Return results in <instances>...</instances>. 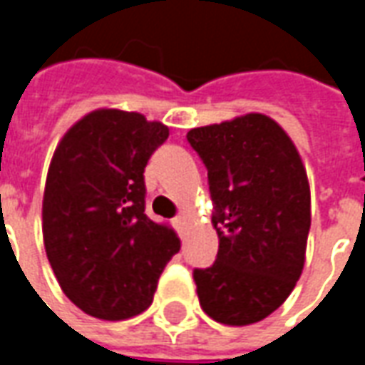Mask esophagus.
<instances>
[{
    "mask_svg": "<svg viewBox=\"0 0 365 365\" xmlns=\"http://www.w3.org/2000/svg\"><path fill=\"white\" fill-rule=\"evenodd\" d=\"M174 225L178 230H183V225H185V215H178L174 219Z\"/></svg>",
    "mask_w": 365,
    "mask_h": 365,
    "instance_id": "obj_1",
    "label": "esophagus"
}]
</instances>
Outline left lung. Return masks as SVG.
<instances>
[{
    "label": "left lung",
    "mask_w": 365,
    "mask_h": 365,
    "mask_svg": "<svg viewBox=\"0 0 365 365\" xmlns=\"http://www.w3.org/2000/svg\"><path fill=\"white\" fill-rule=\"evenodd\" d=\"M213 199L219 252L193 269L201 309L213 321L245 327L266 319L295 287L305 266L311 190L287 133L262 113L191 128Z\"/></svg>",
    "instance_id": "left-lung-1"
}]
</instances>
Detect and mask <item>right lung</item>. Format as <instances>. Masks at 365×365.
Returning a JSON list of instances; mask_svg holds the SVG:
<instances>
[{
  "instance_id": "right-lung-1",
  "label": "right lung",
  "mask_w": 365,
  "mask_h": 365,
  "mask_svg": "<svg viewBox=\"0 0 365 365\" xmlns=\"http://www.w3.org/2000/svg\"><path fill=\"white\" fill-rule=\"evenodd\" d=\"M168 135L166 125L140 113L97 109L54 150L43 197L44 250L66 297L96 319L146 311L180 250L174 229L144 213V168Z\"/></svg>"
}]
</instances>
